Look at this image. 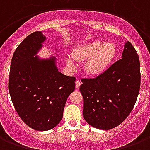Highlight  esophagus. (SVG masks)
Segmentation results:
<instances>
[{
	"instance_id": "esophagus-1",
	"label": "esophagus",
	"mask_w": 150,
	"mask_h": 150,
	"mask_svg": "<svg viewBox=\"0 0 150 150\" xmlns=\"http://www.w3.org/2000/svg\"><path fill=\"white\" fill-rule=\"evenodd\" d=\"M81 81H79V80L76 81V82H75V86H76V89H79V88H80V86H81Z\"/></svg>"
}]
</instances>
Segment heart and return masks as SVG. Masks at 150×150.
I'll use <instances>...</instances> for the list:
<instances>
[{
  "mask_svg": "<svg viewBox=\"0 0 150 150\" xmlns=\"http://www.w3.org/2000/svg\"><path fill=\"white\" fill-rule=\"evenodd\" d=\"M117 55V47L112 42H102L100 40L92 41L76 45L72 52V57L66 56L67 66L72 70L76 69L75 61L86 60L84 69L90 76L101 75L113 63Z\"/></svg>",
  "mask_w": 150,
  "mask_h": 150,
  "instance_id": "obj_1",
  "label": "heart"
}]
</instances>
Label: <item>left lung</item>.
I'll list each match as a JSON object with an SVG mask.
<instances>
[{"instance_id": "left-lung-1", "label": "left lung", "mask_w": 150, "mask_h": 150, "mask_svg": "<svg viewBox=\"0 0 150 150\" xmlns=\"http://www.w3.org/2000/svg\"><path fill=\"white\" fill-rule=\"evenodd\" d=\"M139 67L136 50L128 41L121 59L96 78L81 80L83 115L90 125L109 130L129 116L139 92Z\"/></svg>"}]
</instances>
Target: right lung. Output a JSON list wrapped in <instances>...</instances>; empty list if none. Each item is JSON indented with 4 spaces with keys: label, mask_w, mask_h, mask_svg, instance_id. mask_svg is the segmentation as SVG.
<instances>
[{
    "label": "right lung",
    "mask_w": 150,
    "mask_h": 150,
    "mask_svg": "<svg viewBox=\"0 0 150 150\" xmlns=\"http://www.w3.org/2000/svg\"><path fill=\"white\" fill-rule=\"evenodd\" d=\"M46 37L42 32L27 36L13 54L9 93L24 122L37 131L53 129L63 118L68 97L75 90V77L59 72L56 58L37 56Z\"/></svg>",
    "instance_id": "add662e5"
}]
</instances>
